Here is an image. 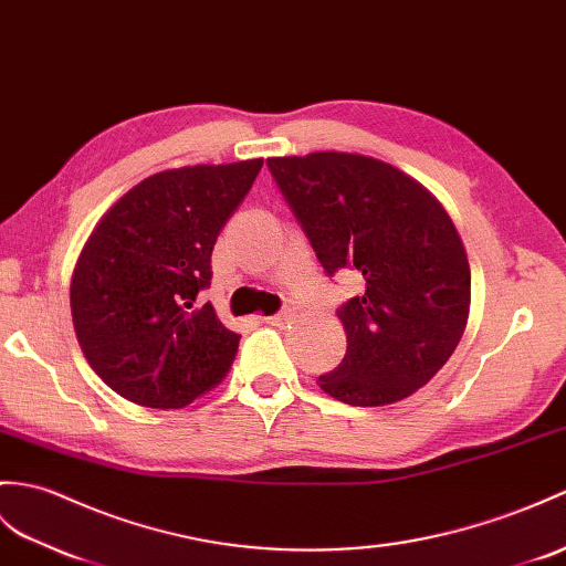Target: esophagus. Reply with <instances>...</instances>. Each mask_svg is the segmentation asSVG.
Wrapping results in <instances>:
<instances>
[{
	"label": "esophagus",
	"mask_w": 566,
	"mask_h": 566,
	"mask_svg": "<svg viewBox=\"0 0 566 566\" xmlns=\"http://www.w3.org/2000/svg\"><path fill=\"white\" fill-rule=\"evenodd\" d=\"M296 318V311L294 308H284V311H280V313H274V315H270V318H265V323L268 325H277V327H282V325H289Z\"/></svg>",
	"instance_id": "esophagus-1"
}]
</instances>
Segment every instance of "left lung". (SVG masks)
Here are the masks:
<instances>
[{"label": "left lung", "instance_id": "8db88e82", "mask_svg": "<svg viewBox=\"0 0 566 566\" xmlns=\"http://www.w3.org/2000/svg\"><path fill=\"white\" fill-rule=\"evenodd\" d=\"M268 168L327 277H364V294L337 308L347 354L321 388L354 407L412 396L449 361L468 323L470 265L451 217L371 156L315 151L268 159Z\"/></svg>", "mask_w": 566, "mask_h": 566}]
</instances>
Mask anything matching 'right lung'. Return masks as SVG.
Segmentation results:
<instances>
[{
    "label": "right lung",
    "mask_w": 566,
    "mask_h": 566,
    "mask_svg": "<svg viewBox=\"0 0 566 566\" xmlns=\"http://www.w3.org/2000/svg\"><path fill=\"white\" fill-rule=\"evenodd\" d=\"M262 159L144 178L105 214L76 260L70 301L84 357L117 396L178 410L231 369L241 335L202 304L223 223Z\"/></svg>",
    "instance_id": "1"
}]
</instances>
